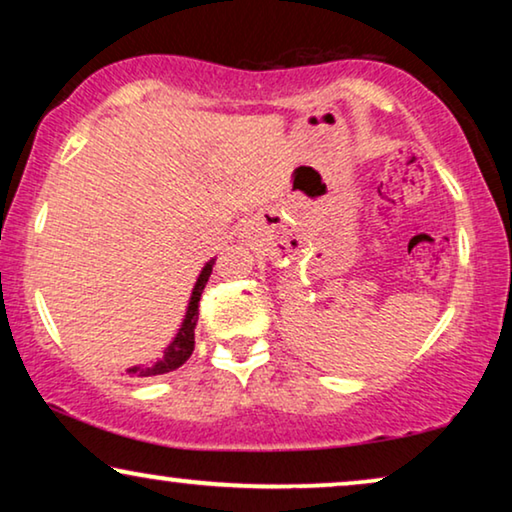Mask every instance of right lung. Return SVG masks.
<instances>
[{
  "instance_id": "1",
  "label": "right lung",
  "mask_w": 512,
  "mask_h": 512,
  "mask_svg": "<svg viewBox=\"0 0 512 512\" xmlns=\"http://www.w3.org/2000/svg\"><path fill=\"white\" fill-rule=\"evenodd\" d=\"M214 261L212 258L205 268H202L198 282L193 286V293H191V300H188V307H186V317L181 321V328L179 333L174 335V340L170 345L165 347L163 356H160V361L151 363V366H135V368H128V375L132 377H151V375H163V373H170V370H177L179 366H184L188 361V356L193 354V347H195V324H198V305H200V296H202V289H205L209 275H212V268H214Z\"/></svg>"
}]
</instances>
